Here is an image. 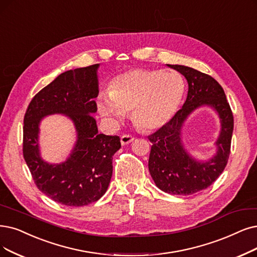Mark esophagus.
Masks as SVG:
<instances>
[{
    "instance_id": "34e87169",
    "label": "esophagus",
    "mask_w": 257,
    "mask_h": 257,
    "mask_svg": "<svg viewBox=\"0 0 257 257\" xmlns=\"http://www.w3.org/2000/svg\"><path fill=\"white\" fill-rule=\"evenodd\" d=\"M135 137L132 136V135H122L121 136V145L122 146H126V145H130L131 142L134 141Z\"/></svg>"
}]
</instances>
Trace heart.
Wrapping results in <instances>:
<instances>
[{"label":"heart","instance_id":"heart-1","mask_svg":"<svg viewBox=\"0 0 257 257\" xmlns=\"http://www.w3.org/2000/svg\"><path fill=\"white\" fill-rule=\"evenodd\" d=\"M184 95V81L174 70L133 68L111 80L108 94H102L98 108L102 116L122 119L132 112L135 124L158 130L174 117Z\"/></svg>","mask_w":257,"mask_h":257}]
</instances>
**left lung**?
<instances>
[{"instance_id":"left-lung-1","label":"left lung","mask_w":257,"mask_h":257,"mask_svg":"<svg viewBox=\"0 0 257 257\" xmlns=\"http://www.w3.org/2000/svg\"><path fill=\"white\" fill-rule=\"evenodd\" d=\"M168 66L187 79L188 97L167 124L149 136L153 143L149 170L161 191L172 195H191L209 188L227 166L234 127L233 114L222 87L214 78L184 65ZM206 105L218 112L222 128L215 143L217 154L208 162H197L184 149L181 128L195 109Z\"/></svg>"}]
</instances>
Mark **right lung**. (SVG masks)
Segmentation results:
<instances>
[{"label": "right lung", "instance_id": "add662e5", "mask_svg": "<svg viewBox=\"0 0 257 257\" xmlns=\"http://www.w3.org/2000/svg\"><path fill=\"white\" fill-rule=\"evenodd\" d=\"M99 64L67 70L41 89L24 116L23 156L37 188L47 197L69 207L95 202L106 192L112 156L121 148L118 136L99 134L93 114L99 94ZM67 115L74 122L77 141L70 157L57 165L39 156L38 125L44 116Z\"/></svg>", "mask_w": 257, "mask_h": 257}]
</instances>
